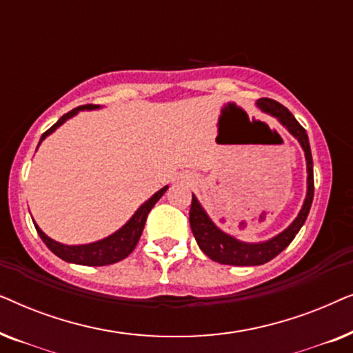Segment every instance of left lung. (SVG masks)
<instances>
[{
    "mask_svg": "<svg viewBox=\"0 0 353 353\" xmlns=\"http://www.w3.org/2000/svg\"><path fill=\"white\" fill-rule=\"evenodd\" d=\"M257 108L263 112H267L279 120L283 127L288 128V132L301 143V146L305 152L307 161V196L303 201V205L296 220L288 226L281 233L273 236L272 239L263 241V243H243V241L233 238L225 231H221L210 216L207 215L204 207L197 201V197L192 194L191 210H190V225L194 234L196 243L199 245L202 252L214 262L223 265H234V267H254V265H263L270 260L281 254L292 239L296 238L299 230L305 223L308 212H310L312 201H313V161L310 143H308L307 132L303 130L301 123L297 122L296 117L279 104L278 101L270 98L257 99Z\"/></svg>",
    "mask_w": 353,
    "mask_h": 353,
    "instance_id": "1",
    "label": "left lung"
}]
</instances>
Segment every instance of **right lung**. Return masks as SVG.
I'll use <instances>...</instances> for the list:
<instances>
[{
    "mask_svg": "<svg viewBox=\"0 0 353 353\" xmlns=\"http://www.w3.org/2000/svg\"><path fill=\"white\" fill-rule=\"evenodd\" d=\"M93 109H99V105L86 104V105H80V108L72 109L70 112L62 115V117L57 120L50 130H46V132L41 134L40 143L46 137H50L56 128H59L65 120H69L74 117V115L79 114L80 110H93ZM40 143H38V146H40ZM167 190L168 186H163L162 190H159L156 194L149 197V199L144 202L137 212H134L132 219H130L122 228L108 236V238L96 241V243L80 244V245H65V244L57 243L54 239H51L50 236H46L35 221H33V225H35L37 233L40 234V238L43 239V243L48 245V249H50L52 254H56L59 259L65 260V262L77 263V265H88V267H103V265L117 263L125 257H128V255L133 252V249L137 248L138 241L141 238V233L144 230V223H146L148 214L151 212L152 207L156 205V202L161 199L163 192Z\"/></svg>",
    "mask_w": 353,
    "mask_h": 353,
    "instance_id": "1",
    "label": "right lung"
}]
</instances>
